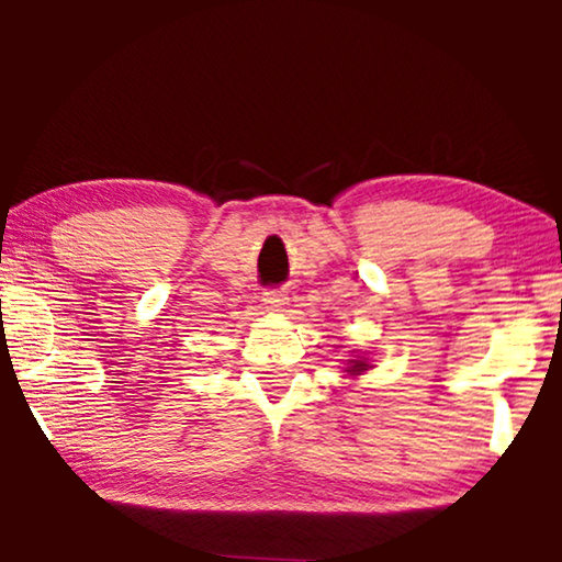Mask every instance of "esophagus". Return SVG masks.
Returning <instances> with one entry per match:
<instances>
[{"label":"esophagus","instance_id":"34e87169","mask_svg":"<svg viewBox=\"0 0 562 562\" xmlns=\"http://www.w3.org/2000/svg\"><path fill=\"white\" fill-rule=\"evenodd\" d=\"M260 302H263V304L268 306V310L279 312L281 306L289 302V294H286V291H283V289H266L263 296H260Z\"/></svg>","mask_w":562,"mask_h":562}]
</instances>
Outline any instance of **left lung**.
Segmentation results:
<instances>
[{
    "mask_svg": "<svg viewBox=\"0 0 562 562\" xmlns=\"http://www.w3.org/2000/svg\"><path fill=\"white\" fill-rule=\"evenodd\" d=\"M350 363H352L350 373H360V371H366V363H363V360H350Z\"/></svg>",
    "mask_w": 562,
    "mask_h": 562,
    "instance_id": "1",
    "label": "left lung"
}]
</instances>
